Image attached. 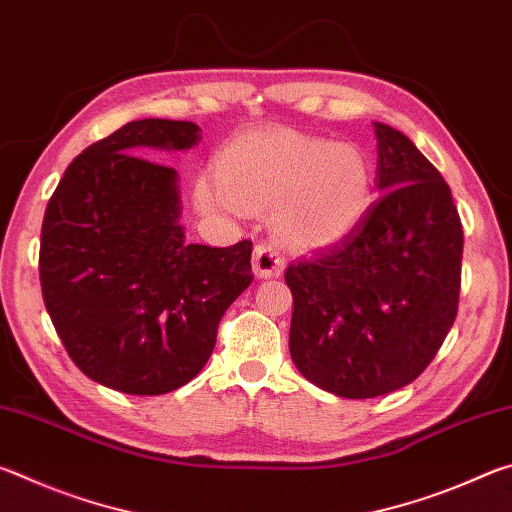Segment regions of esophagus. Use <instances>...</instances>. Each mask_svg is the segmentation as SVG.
Masks as SVG:
<instances>
[{
	"label": "esophagus",
	"instance_id": "34e87169",
	"mask_svg": "<svg viewBox=\"0 0 512 512\" xmlns=\"http://www.w3.org/2000/svg\"><path fill=\"white\" fill-rule=\"evenodd\" d=\"M253 271L257 277H277L284 271V255L277 244H259L253 250Z\"/></svg>",
	"mask_w": 512,
	"mask_h": 512
}]
</instances>
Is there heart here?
<instances>
[{"mask_svg":"<svg viewBox=\"0 0 512 512\" xmlns=\"http://www.w3.org/2000/svg\"><path fill=\"white\" fill-rule=\"evenodd\" d=\"M196 183L207 214L275 207V225L302 246H332L357 228L372 203V169L359 149L289 131L237 142Z\"/></svg>","mask_w":512,"mask_h":512,"instance_id":"obj_1","label":"heart"}]
</instances>
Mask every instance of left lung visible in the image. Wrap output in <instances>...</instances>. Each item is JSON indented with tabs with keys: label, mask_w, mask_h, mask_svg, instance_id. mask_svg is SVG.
<instances>
[{
	"label": "left lung",
	"mask_w": 512,
	"mask_h": 512,
	"mask_svg": "<svg viewBox=\"0 0 512 512\" xmlns=\"http://www.w3.org/2000/svg\"><path fill=\"white\" fill-rule=\"evenodd\" d=\"M381 194L341 244L287 268L291 359L327 393L368 400L420 375L454 325L463 225L409 137L372 124Z\"/></svg>",
	"instance_id": "left-lung-1"
}]
</instances>
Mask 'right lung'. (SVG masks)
<instances>
[{"instance_id": "right-lung-1", "label": "right lung", "mask_w": 512, "mask_h": 512, "mask_svg": "<svg viewBox=\"0 0 512 512\" xmlns=\"http://www.w3.org/2000/svg\"><path fill=\"white\" fill-rule=\"evenodd\" d=\"M198 142L192 121H131L74 158L49 198L45 307L76 366L121 393L162 395L192 381L225 309L253 282V241L189 244L176 169L146 160Z\"/></svg>"}]
</instances>
